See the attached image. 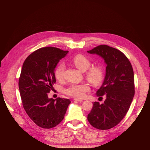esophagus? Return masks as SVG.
<instances>
[{
  "label": "esophagus",
  "instance_id": "obj_1",
  "mask_svg": "<svg viewBox=\"0 0 150 150\" xmlns=\"http://www.w3.org/2000/svg\"><path fill=\"white\" fill-rule=\"evenodd\" d=\"M74 100L76 101H79V102L83 101V99H78V98H75Z\"/></svg>",
  "mask_w": 150,
  "mask_h": 150
}]
</instances>
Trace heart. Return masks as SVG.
<instances>
[{"mask_svg": "<svg viewBox=\"0 0 150 150\" xmlns=\"http://www.w3.org/2000/svg\"><path fill=\"white\" fill-rule=\"evenodd\" d=\"M72 61L78 69L83 72L85 71L86 78L93 86H97L102 83L104 77V71L101 65H94L89 68L91 64L90 60L87 57L81 54L76 55L72 58ZM64 63H61L57 67L55 71V77L57 80L61 81L64 78ZM89 90V85L87 83L71 84L65 89V93L71 96L81 98Z\"/></svg>", "mask_w": 150, "mask_h": 150, "instance_id": "heart-1", "label": "heart"}]
</instances>
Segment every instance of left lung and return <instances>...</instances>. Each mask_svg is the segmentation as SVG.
I'll list each match as a JSON object with an SVG mask.
<instances>
[{
    "label": "left lung",
    "mask_w": 150,
    "mask_h": 150,
    "mask_svg": "<svg viewBox=\"0 0 150 150\" xmlns=\"http://www.w3.org/2000/svg\"><path fill=\"white\" fill-rule=\"evenodd\" d=\"M103 57L107 64L104 82L96 92L103 103L94 102L88 120L94 128L106 130L118 125L129 110L134 95V72L127 57L118 49L100 45L88 51Z\"/></svg>",
    "instance_id": "obj_1"
}]
</instances>
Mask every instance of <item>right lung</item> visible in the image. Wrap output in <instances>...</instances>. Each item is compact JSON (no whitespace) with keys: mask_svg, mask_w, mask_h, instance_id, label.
Segmentation results:
<instances>
[{"mask_svg":"<svg viewBox=\"0 0 150 150\" xmlns=\"http://www.w3.org/2000/svg\"><path fill=\"white\" fill-rule=\"evenodd\" d=\"M67 51L46 47L36 50L25 59L19 79L22 105L27 114L40 128L50 129L64 119L69 99L49 98L56 83L54 69Z\"/></svg>","mask_w":150,"mask_h":150,"instance_id":"obj_1","label":"right lung"}]
</instances>
